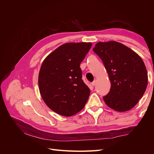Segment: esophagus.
<instances>
[{
    "instance_id": "obj_1",
    "label": "esophagus",
    "mask_w": 154,
    "mask_h": 154,
    "mask_svg": "<svg viewBox=\"0 0 154 154\" xmlns=\"http://www.w3.org/2000/svg\"><path fill=\"white\" fill-rule=\"evenodd\" d=\"M96 80H94V82H92L91 83V85H92V86H94V85H96Z\"/></svg>"
}]
</instances>
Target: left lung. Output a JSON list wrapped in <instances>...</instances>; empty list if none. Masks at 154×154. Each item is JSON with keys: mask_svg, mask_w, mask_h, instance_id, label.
I'll use <instances>...</instances> for the list:
<instances>
[{"mask_svg": "<svg viewBox=\"0 0 154 154\" xmlns=\"http://www.w3.org/2000/svg\"><path fill=\"white\" fill-rule=\"evenodd\" d=\"M93 51L101 59L111 87L103 96L107 106L118 112L129 110L143 97L148 74L143 60L133 50L118 42L97 43Z\"/></svg>", "mask_w": 154, "mask_h": 154, "instance_id": "1", "label": "left lung"}]
</instances>
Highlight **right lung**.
<instances>
[{"label": "right lung", "instance_id": "obj_1", "mask_svg": "<svg viewBox=\"0 0 154 154\" xmlns=\"http://www.w3.org/2000/svg\"><path fill=\"white\" fill-rule=\"evenodd\" d=\"M91 42L66 43L49 54L42 64L38 87L43 100L56 113L71 116L82 110L90 95L80 65Z\"/></svg>", "mask_w": 154, "mask_h": 154}]
</instances>
